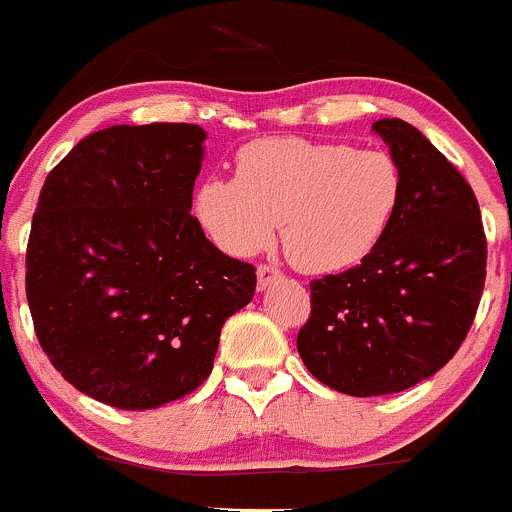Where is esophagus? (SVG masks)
Segmentation results:
<instances>
[{
	"label": "esophagus",
	"instance_id": "obj_1",
	"mask_svg": "<svg viewBox=\"0 0 512 512\" xmlns=\"http://www.w3.org/2000/svg\"><path fill=\"white\" fill-rule=\"evenodd\" d=\"M256 276H259V291H266L271 284H276V281L284 279V274H281L279 269H274V266H259L256 269Z\"/></svg>",
	"mask_w": 512,
	"mask_h": 512
}]
</instances>
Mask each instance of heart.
I'll return each instance as SVG.
<instances>
[{"instance_id":"obj_1","label":"heart","mask_w":512,"mask_h":512,"mask_svg":"<svg viewBox=\"0 0 512 512\" xmlns=\"http://www.w3.org/2000/svg\"><path fill=\"white\" fill-rule=\"evenodd\" d=\"M402 186V168L384 150L281 135L243 145L236 178L206 180L193 208L233 256L269 248L281 223L291 264L332 274L359 264L382 241Z\"/></svg>"}]
</instances>
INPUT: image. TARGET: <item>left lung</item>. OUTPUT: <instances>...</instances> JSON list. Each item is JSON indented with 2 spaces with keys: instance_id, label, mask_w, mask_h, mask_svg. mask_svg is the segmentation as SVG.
Here are the masks:
<instances>
[{
  "instance_id": "1",
  "label": "left lung",
  "mask_w": 512,
  "mask_h": 512,
  "mask_svg": "<svg viewBox=\"0 0 512 512\" xmlns=\"http://www.w3.org/2000/svg\"><path fill=\"white\" fill-rule=\"evenodd\" d=\"M402 168V203L362 264L311 281L296 349L326 387L379 397L445 367L485 286L483 221L455 165L399 118L372 125Z\"/></svg>"
}]
</instances>
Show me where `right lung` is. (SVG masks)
I'll return each instance as SVG.
<instances>
[{"label": "right lung", "mask_w": 512, "mask_h": 512, "mask_svg": "<svg viewBox=\"0 0 512 512\" xmlns=\"http://www.w3.org/2000/svg\"><path fill=\"white\" fill-rule=\"evenodd\" d=\"M206 130L113 125L42 186L27 243L34 332L57 372L97 402L155 410L201 387L221 329L256 291L251 264L191 216Z\"/></svg>", "instance_id": "add662e5"}]
</instances>
